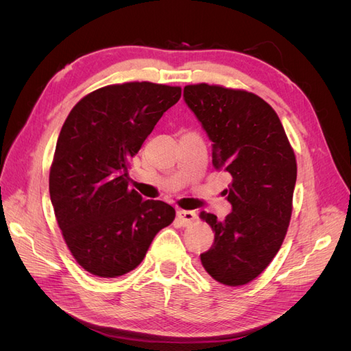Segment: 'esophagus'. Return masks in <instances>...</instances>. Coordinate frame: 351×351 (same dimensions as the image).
<instances>
[{"label":"esophagus","mask_w":351,"mask_h":351,"mask_svg":"<svg viewBox=\"0 0 351 351\" xmlns=\"http://www.w3.org/2000/svg\"><path fill=\"white\" fill-rule=\"evenodd\" d=\"M197 218V214L195 210H184V209H180L177 212V219L180 224H182L183 227H187L190 224H193L195 219Z\"/></svg>","instance_id":"34e87169"}]
</instances>
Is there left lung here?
<instances>
[{
	"label": "left lung",
	"mask_w": 351,
	"mask_h": 351,
	"mask_svg": "<svg viewBox=\"0 0 351 351\" xmlns=\"http://www.w3.org/2000/svg\"><path fill=\"white\" fill-rule=\"evenodd\" d=\"M184 101L212 141V164L232 182L224 221L200 212L215 232L200 254L219 284L239 287L263 272L278 253L293 210L297 164L277 112L258 95L218 84H189Z\"/></svg>",
	"instance_id": "1"
}]
</instances>
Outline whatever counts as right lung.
Returning <instances> with one entry per match:
<instances>
[{
    "label": "right lung",
    "instance_id": "obj_1",
    "mask_svg": "<svg viewBox=\"0 0 351 351\" xmlns=\"http://www.w3.org/2000/svg\"><path fill=\"white\" fill-rule=\"evenodd\" d=\"M182 88L110 84L82 98L60 132L49 171L58 227L80 267L99 278L133 271L176 210L129 190V162Z\"/></svg>",
    "mask_w": 351,
    "mask_h": 351
}]
</instances>
